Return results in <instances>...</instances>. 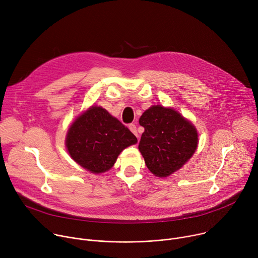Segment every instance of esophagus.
<instances>
[{
  "label": "esophagus",
  "mask_w": 258,
  "mask_h": 258,
  "mask_svg": "<svg viewBox=\"0 0 258 258\" xmlns=\"http://www.w3.org/2000/svg\"><path fill=\"white\" fill-rule=\"evenodd\" d=\"M128 128L131 130V132L133 133V134H135L137 137H138V131H137V125L135 124V123H131L130 125H128Z\"/></svg>",
  "instance_id": "1"
}]
</instances>
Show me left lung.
I'll return each instance as SVG.
<instances>
[{
    "mask_svg": "<svg viewBox=\"0 0 258 258\" xmlns=\"http://www.w3.org/2000/svg\"><path fill=\"white\" fill-rule=\"evenodd\" d=\"M139 122L145 128L139 149L153 174L168 176L194 154L198 144L197 131L173 109L152 106Z\"/></svg>",
    "mask_w": 258,
    "mask_h": 258,
    "instance_id": "obj_1",
    "label": "left lung"
}]
</instances>
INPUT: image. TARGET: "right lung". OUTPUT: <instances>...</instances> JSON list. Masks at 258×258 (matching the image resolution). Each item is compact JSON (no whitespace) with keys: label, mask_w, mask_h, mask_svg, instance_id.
<instances>
[{"label":"right lung","mask_w":258,"mask_h":258,"mask_svg":"<svg viewBox=\"0 0 258 258\" xmlns=\"http://www.w3.org/2000/svg\"><path fill=\"white\" fill-rule=\"evenodd\" d=\"M137 142L136 136L118 119L93 106L69 127L66 147L81 166L101 173L111 168L119 153Z\"/></svg>","instance_id":"1"}]
</instances>
